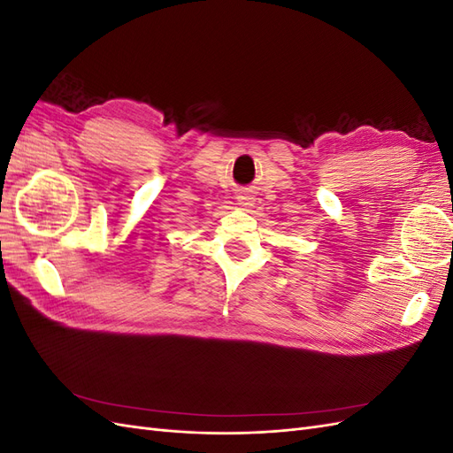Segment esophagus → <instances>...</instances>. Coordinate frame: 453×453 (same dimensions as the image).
I'll return each instance as SVG.
<instances>
[{
	"label": "esophagus",
	"mask_w": 453,
	"mask_h": 453,
	"mask_svg": "<svg viewBox=\"0 0 453 453\" xmlns=\"http://www.w3.org/2000/svg\"><path fill=\"white\" fill-rule=\"evenodd\" d=\"M251 202V198H243V205H248Z\"/></svg>",
	"instance_id": "34e87169"
}]
</instances>
